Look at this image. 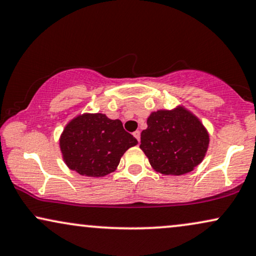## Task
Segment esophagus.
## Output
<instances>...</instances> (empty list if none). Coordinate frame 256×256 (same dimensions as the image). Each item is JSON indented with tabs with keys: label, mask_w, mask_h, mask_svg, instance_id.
<instances>
[{
	"label": "esophagus",
	"mask_w": 256,
	"mask_h": 256,
	"mask_svg": "<svg viewBox=\"0 0 256 256\" xmlns=\"http://www.w3.org/2000/svg\"><path fill=\"white\" fill-rule=\"evenodd\" d=\"M133 135H134V138H136L138 141H140V130H136V132H134Z\"/></svg>",
	"instance_id": "esophagus-1"
}]
</instances>
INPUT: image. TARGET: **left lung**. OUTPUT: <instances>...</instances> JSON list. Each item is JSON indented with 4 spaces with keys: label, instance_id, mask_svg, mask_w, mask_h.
<instances>
[{
    "label": "left lung",
    "instance_id": "obj_1",
    "mask_svg": "<svg viewBox=\"0 0 256 256\" xmlns=\"http://www.w3.org/2000/svg\"><path fill=\"white\" fill-rule=\"evenodd\" d=\"M209 141V133L200 120L178 106L150 112L147 129L141 133L140 148L156 172L182 176L203 162Z\"/></svg>",
    "mask_w": 256,
    "mask_h": 256
}]
</instances>
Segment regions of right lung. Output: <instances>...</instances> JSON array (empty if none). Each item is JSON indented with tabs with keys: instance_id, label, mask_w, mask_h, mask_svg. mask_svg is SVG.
I'll return each instance as SVG.
<instances>
[{
	"instance_id": "add662e5",
	"label": "right lung",
	"mask_w": 256,
	"mask_h": 256,
	"mask_svg": "<svg viewBox=\"0 0 256 256\" xmlns=\"http://www.w3.org/2000/svg\"><path fill=\"white\" fill-rule=\"evenodd\" d=\"M136 144L120 120H110L100 112L76 116L65 126L59 140L68 168L97 178L115 171L126 150Z\"/></svg>"
}]
</instances>
